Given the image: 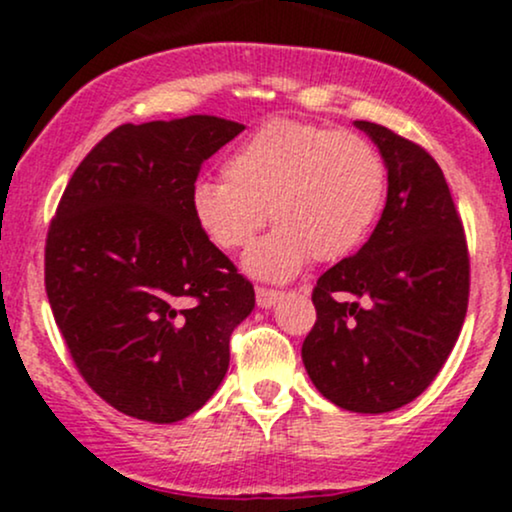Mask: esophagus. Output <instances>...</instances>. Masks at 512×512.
Instances as JSON below:
<instances>
[{
  "label": "esophagus",
  "instance_id": "1",
  "mask_svg": "<svg viewBox=\"0 0 512 512\" xmlns=\"http://www.w3.org/2000/svg\"><path fill=\"white\" fill-rule=\"evenodd\" d=\"M279 301H281V291L257 289V308L269 310V308H274V305L279 303Z\"/></svg>",
  "mask_w": 512,
  "mask_h": 512
}]
</instances>
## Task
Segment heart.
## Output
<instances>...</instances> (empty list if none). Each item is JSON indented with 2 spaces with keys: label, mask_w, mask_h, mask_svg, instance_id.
I'll use <instances>...</instances> for the list:
<instances>
[{
  "label": "heart",
  "mask_w": 512,
  "mask_h": 512,
  "mask_svg": "<svg viewBox=\"0 0 512 512\" xmlns=\"http://www.w3.org/2000/svg\"><path fill=\"white\" fill-rule=\"evenodd\" d=\"M387 168L361 134L272 120L223 161V180H197L190 209L221 250L245 248L267 223L276 228L243 255V269L281 284L310 260L332 262L366 240L385 204Z\"/></svg>",
  "instance_id": "1"
}]
</instances>
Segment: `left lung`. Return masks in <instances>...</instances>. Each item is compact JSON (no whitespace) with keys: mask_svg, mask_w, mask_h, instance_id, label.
Masks as SVG:
<instances>
[{"mask_svg":"<svg viewBox=\"0 0 512 512\" xmlns=\"http://www.w3.org/2000/svg\"><path fill=\"white\" fill-rule=\"evenodd\" d=\"M387 168V202L368 243L317 279L301 356L322 397L385 414L414 402L460 337L469 257L443 170L383 125L356 120Z\"/></svg>","mask_w":512,"mask_h":512,"instance_id":"1","label":"left lung"}]
</instances>
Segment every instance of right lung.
Listing matches in <instances>:
<instances>
[{"mask_svg": "<svg viewBox=\"0 0 512 512\" xmlns=\"http://www.w3.org/2000/svg\"><path fill=\"white\" fill-rule=\"evenodd\" d=\"M243 129L216 115L117 127L74 170L50 223L57 327L91 390L134 419L202 409L255 308L252 284L190 209L202 163Z\"/></svg>", "mask_w": 512, "mask_h": 512, "instance_id": "right-lung-1", "label": "right lung"}]
</instances>
